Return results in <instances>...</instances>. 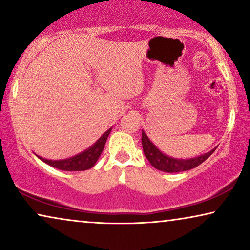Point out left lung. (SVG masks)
Segmentation results:
<instances>
[{
  "instance_id": "left-lung-1",
  "label": "left lung",
  "mask_w": 250,
  "mask_h": 250,
  "mask_svg": "<svg viewBox=\"0 0 250 250\" xmlns=\"http://www.w3.org/2000/svg\"><path fill=\"white\" fill-rule=\"evenodd\" d=\"M142 146L143 152L146 159L149 160L150 164L155 167V168L162 170V172L167 173H177L184 172V170L192 169L194 167L199 166L201 163H204L211 153L215 151V149L210 150L209 152L204 153V155L194 157L191 159H177L172 158V157L165 155L153 143L150 141V139L146 136L145 132L142 131Z\"/></svg>"
}]
</instances>
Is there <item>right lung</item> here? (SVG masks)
I'll return each instance as SVG.
<instances>
[{"instance_id":"obj_1","label":"right lung","mask_w":250,"mask_h":250,"mask_svg":"<svg viewBox=\"0 0 250 250\" xmlns=\"http://www.w3.org/2000/svg\"><path fill=\"white\" fill-rule=\"evenodd\" d=\"M111 128H109L101 138L94 143L93 146L85 150V151L78 153V155L70 157L67 159L61 160H50L42 158V157L37 156L42 162L46 163L47 165L54 167V168L61 169V170H86L90 169L91 167L95 165L98 162L99 157H100L102 150L104 148L105 141H107L108 135L110 134Z\"/></svg>"}]
</instances>
